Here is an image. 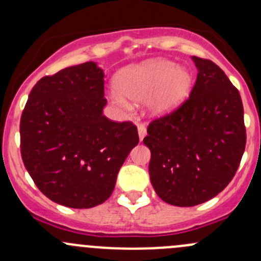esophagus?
<instances>
[{"mask_svg":"<svg viewBox=\"0 0 261 261\" xmlns=\"http://www.w3.org/2000/svg\"><path fill=\"white\" fill-rule=\"evenodd\" d=\"M138 133H139V139H140L141 141L146 136V126L144 125V123H140V125L138 126Z\"/></svg>","mask_w":261,"mask_h":261,"instance_id":"obj_1","label":"esophagus"}]
</instances>
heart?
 Masks as SVG:
<instances>
[{
  "label": "heart",
  "instance_id": "b5f03b06",
  "mask_svg": "<svg viewBox=\"0 0 261 261\" xmlns=\"http://www.w3.org/2000/svg\"><path fill=\"white\" fill-rule=\"evenodd\" d=\"M120 93H114L118 105L128 107V101L147 99V110L154 116L170 114L183 103L192 88V75L177 63L155 59L122 70L116 80Z\"/></svg>",
  "mask_w": 261,
  "mask_h": 261
}]
</instances>
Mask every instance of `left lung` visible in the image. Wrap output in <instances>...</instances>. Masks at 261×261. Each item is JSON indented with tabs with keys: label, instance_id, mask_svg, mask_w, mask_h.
<instances>
[{
	"label": "left lung",
	"instance_id": "obj_1",
	"mask_svg": "<svg viewBox=\"0 0 261 261\" xmlns=\"http://www.w3.org/2000/svg\"><path fill=\"white\" fill-rule=\"evenodd\" d=\"M198 74L189 98L147 126L149 174L167 203L192 207L217 196L232 180L246 145L238 88L217 64L192 57Z\"/></svg>",
	"mask_w": 261,
	"mask_h": 261
}]
</instances>
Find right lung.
Listing matches in <instances>:
<instances>
[{
  "label": "right lung",
  "instance_id": "1",
  "mask_svg": "<svg viewBox=\"0 0 261 261\" xmlns=\"http://www.w3.org/2000/svg\"><path fill=\"white\" fill-rule=\"evenodd\" d=\"M105 74L87 62L45 75L20 121L23 165L40 192L70 208L110 198L118 170L138 145V127L103 116Z\"/></svg>",
  "mask_w": 261,
  "mask_h": 261
}]
</instances>
